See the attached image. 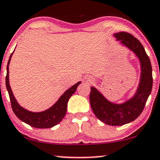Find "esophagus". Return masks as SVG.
Instances as JSON below:
<instances>
[{
    "mask_svg": "<svg viewBox=\"0 0 160 160\" xmlns=\"http://www.w3.org/2000/svg\"><path fill=\"white\" fill-rule=\"evenodd\" d=\"M86 82L88 83H92L93 82V79L91 77H87L86 78Z\"/></svg>",
    "mask_w": 160,
    "mask_h": 160,
    "instance_id": "esophagus-1",
    "label": "esophagus"
}]
</instances>
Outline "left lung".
Masks as SVG:
<instances>
[{
	"label": "left lung",
	"mask_w": 160,
	"mask_h": 160,
	"mask_svg": "<svg viewBox=\"0 0 160 160\" xmlns=\"http://www.w3.org/2000/svg\"><path fill=\"white\" fill-rule=\"evenodd\" d=\"M113 36L139 59L140 75L138 88L132 97L117 103L109 101L98 89L91 87L90 102L98 120L109 126H122L134 121L143 110L152 90V68L143 46L138 39L125 32L115 33Z\"/></svg>",
	"instance_id": "1"
}]
</instances>
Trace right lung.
Here are the masks:
<instances>
[{
  "label": "right lung",
  "instance_id": "obj_1",
  "mask_svg": "<svg viewBox=\"0 0 160 160\" xmlns=\"http://www.w3.org/2000/svg\"><path fill=\"white\" fill-rule=\"evenodd\" d=\"M14 51L10 56L9 61H8L7 67V76H6V86H7V91L9 92L12 108L14 113L20 121L34 128H51L57 125L65 117L66 112H67L68 101L72 96V95L75 93L78 86L82 83V82H78L76 84L72 85V87H70L60 96V98L58 99L57 102L48 109L42 112H32L28 110L18 103L15 97L14 96L11 87L9 85V65Z\"/></svg>",
  "mask_w": 160,
  "mask_h": 160
}]
</instances>
